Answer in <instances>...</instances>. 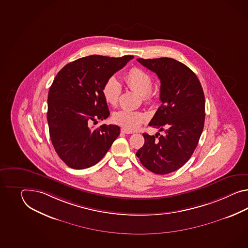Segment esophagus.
Masks as SVG:
<instances>
[{
	"label": "esophagus",
	"mask_w": 248,
	"mask_h": 248,
	"mask_svg": "<svg viewBox=\"0 0 248 248\" xmlns=\"http://www.w3.org/2000/svg\"><path fill=\"white\" fill-rule=\"evenodd\" d=\"M121 133H124V134H131V133H133L131 131H128L126 129H122Z\"/></svg>",
	"instance_id": "1"
}]
</instances>
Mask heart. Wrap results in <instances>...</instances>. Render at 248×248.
Masks as SVG:
<instances>
[{"instance_id": "b5f03b06", "label": "heart", "mask_w": 248, "mask_h": 248, "mask_svg": "<svg viewBox=\"0 0 248 248\" xmlns=\"http://www.w3.org/2000/svg\"><path fill=\"white\" fill-rule=\"evenodd\" d=\"M124 80L130 89L141 95L144 102L151 103L153 100L154 93L151 91L152 78L145 71L137 67L132 68L125 73ZM121 93V82L115 76H110L103 86V97L106 102L112 107H115L119 102ZM147 119L148 115L140 111L119 110L113 115V121L115 124L130 131L139 128Z\"/></svg>"}]
</instances>
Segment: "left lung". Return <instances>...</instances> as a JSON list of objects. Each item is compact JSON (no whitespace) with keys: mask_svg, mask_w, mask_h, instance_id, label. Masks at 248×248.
Listing matches in <instances>:
<instances>
[{"mask_svg":"<svg viewBox=\"0 0 248 248\" xmlns=\"http://www.w3.org/2000/svg\"><path fill=\"white\" fill-rule=\"evenodd\" d=\"M137 61L160 80L161 106L150 126L164 135L143 133L144 145L136 152L140 163L157 175H166L187 162L199 142L205 119V98L195 73L173 58Z\"/></svg>","mask_w":248,"mask_h":248,"instance_id":"1","label":"left lung"}]
</instances>
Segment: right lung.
Returning <instances> with one entry per match:
<instances>
[{
    "instance_id": "add662e5",
    "label": "right lung",
    "mask_w": 248,
    "mask_h": 248,
    "mask_svg": "<svg viewBox=\"0 0 248 248\" xmlns=\"http://www.w3.org/2000/svg\"><path fill=\"white\" fill-rule=\"evenodd\" d=\"M133 58L90 55L68 63L57 73L49 89L47 122L53 146L68 167L94 166L120 134V127L115 124L94 129L90 124L108 117L104 83Z\"/></svg>"
}]
</instances>
